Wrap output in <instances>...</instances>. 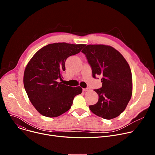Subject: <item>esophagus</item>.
<instances>
[{"mask_svg": "<svg viewBox=\"0 0 155 155\" xmlns=\"http://www.w3.org/2000/svg\"><path fill=\"white\" fill-rule=\"evenodd\" d=\"M90 88L88 87H87L86 88H83V91H84V92L88 91H90Z\"/></svg>", "mask_w": 155, "mask_h": 155, "instance_id": "esophagus-1", "label": "esophagus"}]
</instances>
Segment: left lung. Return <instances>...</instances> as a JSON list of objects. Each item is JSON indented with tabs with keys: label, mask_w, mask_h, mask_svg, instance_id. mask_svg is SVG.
<instances>
[{
	"label": "left lung",
	"mask_w": 155,
	"mask_h": 155,
	"mask_svg": "<svg viewBox=\"0 0 155 155\" xmlns=\"http://www.w3.org/2000/svg\"><path fill=\"white\" fill-rule=\"evenodd\" d=\"M81 52L91 65L93 77H102V87L94 90L99 96L98 102L90 105V109L106 120L117 117L125 110L132 93L128 63L118 51L108 45H88Z\"/></svg>",
	"instance_id": "1"
}]
</instances>
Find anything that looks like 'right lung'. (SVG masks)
Returning a JSON list of instances; mask_svg holds the SVG:
<instances>
[{
  "mask_svg": "<svg viewBox=\"0 0 155 155\" xmlns=\"http://www.w3.org/2000/svg\"><path fill=\"white\" fill-rule=\"evenodd\" d=\"M83 44L51 43L34 55L24 73V86L28 97L42 115L53 118L71 108L74 97L81 93L80 86L73 87L58 82L65 71V62L80 52Z\"/></svg>",
  "mask_w": 155,
  "mask_h": 155,
  "instance_id": "add662e5",
  "label": "right lung"
}]
</instances>
